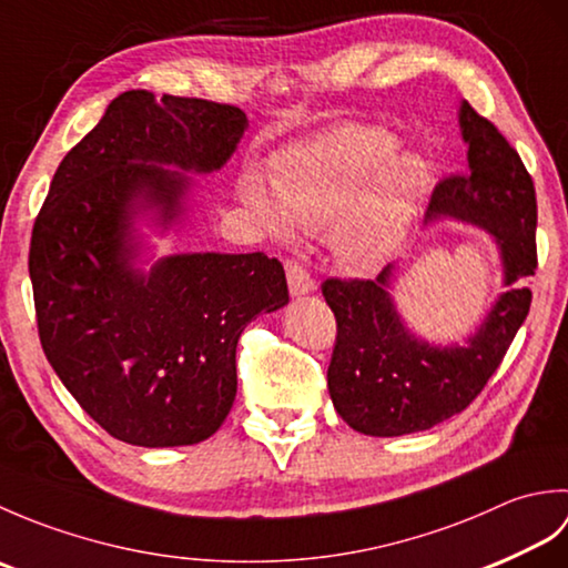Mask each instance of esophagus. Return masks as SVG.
Segmentation results:
<instances>
[{"mask_svg":"<svg viewBox=\"0 0 568 568\" xmlns=\"http://www.w3.org/2000/svg\"><path fill=\"white\" fill-rule=\"evenodd\" d=\"M285 271H287V285H291V293L295 297L307 295V293L315 291V281H312V275H310V271L305 268L303 263L291 261V263H287Z\"/></svg>","mask_w":568,"mask_h":568,"instance_id":"34e87169","label":"esophagus"}]
</instances>
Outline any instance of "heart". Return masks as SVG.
Masks as SVG:
<instances>
[{
	"label": "heart",
	"instance_id": "heart-1",
	"mask_svg": "<svg viewBox=\"0 0 568 568\" xmlns=\"http://www.w3.org/2000/svg\"><path fill=\"white\" fill-rule=\"evenodd\" d=\"M397 139L378 126H336L273 159V187L244 173L241 200L277 239L297 224L332 226L346 268L371 271L400 244L425 200L432 168L419 153H395Z\"/></svg>",
	"mask_w": 568,
	"mask_h": 568
}]
</instances>
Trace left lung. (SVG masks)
<instances>
[{
	"instance_id": "obj_1",
	"label": "left lung",
	"mask_w": 568,
	"mask_h": 568,
	"mask_svg": "<svg viewBox=\"0 0 568 568\" xmlns=\"http://www.w3.org/2000/svg\"><path fill=\"white\" fill-rule=\"evenodd\" d=\"M468 165L434 187L427 220L452 216L496 239L510 285L464 346H432L409 332L390 297L393 265L376 281L322 283L336 317L327 385L336 413L371 437H400L462 413L484 390L532 303L520 283L537 268V197L520 155L468 102L458 110Z\"/></svg>"
}]
</instances>
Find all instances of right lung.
Segmentation results:
<instances>
[{"instance_id":"obj_1","label":"right lung","mask_w":568,"mask_h":568,"mask_svg":"<svg viewBox=\"0 0 568 568\" xmlns=\"http://www.w3.org/2000/svg\"><path fill=\"white\" fill-rule=\"evenodd\" d=\"M246 114L129 90L60 161L36 216L29 275L48 364L114 439L187 446L236 397V344L287 305L283 263L256 253H178L134 268V220H183L192 180L232 159ZM178 166V172H171Z\"/></svg>"}]
</instances>
